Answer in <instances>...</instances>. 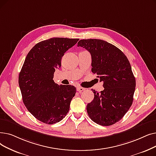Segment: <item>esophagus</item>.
Here are the masks:
<instances>
[{"label": "esophagus", "mask_w": 156, "mask_h": 156, "mask_svg": "<svg viewBox=\"0 0 156 156\" xmlns=\"http://www.w3.org/2000/svg\"><path fill=\"white\" fill-rule=\"evenodd\" d=\"M85 89H84V88H83V87H77V89H76L77 91H78L79 92H83V90H85Z\"/></svg>", "instance_id": "esophagus-1"}]
</instances>
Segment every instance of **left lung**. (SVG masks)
<instances>
[{
	"label": "left lung",
	"mask_w": 156,
	"mask_h": 156,
	"mask_svg": "<svg viewBox=\"0 0 156 156\" xmlns=\"http://www.w3.org/2000/svg\"><path fill=\"white\" fill-rule=\"evenodd\" d=\"M78 46L89 51L92 72L103 82V91L92 90L94 98L87 106L89 117L98 124L108 126L122 119L133 101L136 80L127 57L117 47L96 39L79 41Z\"/></svg>",
	"instance_id": "8db88e82"
}]
</instances>
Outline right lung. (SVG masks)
<instances>
[{"label":"right lung","instance_id":"add662e5","mask_svg":"<svg viewBox=\"0 0 156 156\" xmlns=\"http://www.w3.org/2000/svg\"><path fill=\"white\" fill-rule=\"evenodd\" d=\"M79 39L53 37L37 43L27 55L19 74L23 102L36 119L53 124L62 120L69 110L76 94L73 85L55 83V69L61 67L64 53Z\"/></svg>","mask_w":156,"mask_h":156}]
</instances>
